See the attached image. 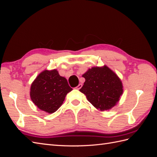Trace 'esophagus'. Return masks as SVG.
<instances>
[{"label":"esophagus","mask_w":157,"mask_h":157,"mask_svg":"<svg viewBox=\"0 0 157 157\" xmlns=\"http://www.w3.org/2000/svg\"><path fill=\"white\" fill-rule=\"evenodd\" d=\"M82 86V84H79L78 86L76 87V89H77V90H80V88H81V87Z\"/></svg>","instance_id":"esophagus-1"}]
</instances>
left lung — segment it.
<instances>
[{
	"label": "left lung",
	"instance_id": "8db88e82",
	"mask_svg": "<svg viewBox=\"0 0 157 157\" xmlns=\"http://www.w3.org/2000/svg\"><path fill=\"white\" fill-rule=\"evenodd\" d=\"M85 82L80 89L98 110L112 109L119 101L123 85L117 75L107 66L93 67L82 75Z\"/></svg>",
	"mask_w": 157,
	"mask_h": 157
}]
</instances>
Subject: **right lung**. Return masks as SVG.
I'll return each instance as SVG.
<instances>
[{"label":"right lung","mask_w":157,"mask_h":157,"mask_svg":"<svg viewBox=\"0 0 157 157\" xmlns=\"http://www.w3.org/2000/svg\"><path fill=\"white\" fill-rule=\"evenodd\" d=\"M72 90L67 79L56 69L44 70L32 82L30 97L38 108L51 114L62 105L66 95Z\"/></svg>","instance_id":"1"}]
</instances>
